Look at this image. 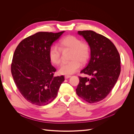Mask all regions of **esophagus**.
<instances>
[{
  "instance_id": "esophagus-1",
  "label": "esophagus",
  "mask_w": 134,
  "mask_h": 134,
  "mask_svg": "<svg viewBox=\"0 0 134 134\" xmlns=\"http://www.w3.org/2000/svg\"><path fill=\"white\" fill-rule=\"evenodd\" d=\"M70 77H71V76L70 75H65V79H68V78H70Z\"/></svg>"
}]
</instances>
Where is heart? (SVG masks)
<instances>
[{"instance_id":"b5f03b06","label":"heart","mask_w":134,"mask_h":134,"mask_svg":"<svg viewBox=\"0 0 134 134\" xmlns=\"http://www.w3.org/2000/svg\"><path fill=\"white\" fill-rule=\"evenodd\" d=\"M61 49H69L71 52L70 56L71 61L63 63L59 68L61 74H72L78 70L80 64H86L90 56V46L87 43L74 36L69 35L60 41ZM48 56L51 62L55 65H59L61 62V50L55 45L51 46L48 50Z\"/></svg>"}]
</instances>
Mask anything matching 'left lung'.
Listing matches in <instances>:
<instances>
[{"label": "left lung", "instance_id": "left-lung-1", "mask_svg": "<svg viewBox=\"0 0 134 134\" xmlns=\"http://www.w3.org/2000/svg\"><path fill=\"white\" fill-rule=\"evenodd\" d=\"M88 42L91 58L87 66L80 71L90 76H79L76 94L87 102H99L108 95L115 86L121 71L120 56L110 40L93 31H78Z\"/></svg>", "mask_w": 134, "mask_h": 134}]
</instances>
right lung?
<instances>
[{"label":"right lung","instance_id":"1","mask_svg":"<svg viewBox=\"0 0 134 134\" xmlns=\"http://www.w3.org/2000/svg\"><path fill=\"white\" fill-rule=\"evenodd\" d=\"M65 31L39 32L19 43L14 51L11 72L19 92L28 102L37 106L51 102L58 94L63 75L54 76L48 50Z\"/></svg>","mask_w":134,"mask_h":134}]
</instances>
